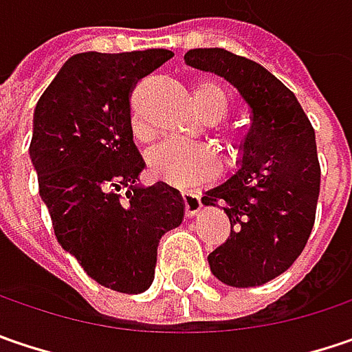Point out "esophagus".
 I'll use <instances>...</instances> for the list:
<instances>
[{"instance_id": "esophagus-1", "label": "esophagus", "mask_w": 352, "mask_h": 352, "mask_svg": "<svg viewBox=\"0 0 352 352\" xmlns=\"http://www.w3.org/2000/svg\"><path fill=\"white\" fill-rule=\"evenodd\" d=\"M183 205H185V215L187 217H193L201 211V197L197 191H183Z\"/></svg>"}]
</instances>
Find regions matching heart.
Returning <instances> with one entry per match:
<instances>
[{
  "label": "heart",
  "mask_w": 352,
  "mask_h": 352,
  "mask_svg": "<svg viewBox=\"0 0 352 352\" xmlns=\"http://www.w3.org/2000/svg\"><path fill=\"white\" fill-rule=\"evenodd\" d=\"M193 103L195 109L207 121H221L229 111V94L223 85L215 81H199L193 87ZM135 135L145 137L141 125H135ZM219 141L229 159H237L245 147V135L235 129H219ZM217 155L199 143H183V141H167L147 153V171L171 187H193L217 171Z\"/></svg>",
  "instance_id": "b5f03b06"
}]
</instances>
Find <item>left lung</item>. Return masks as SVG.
<instances>
[{"instance_id":"1","label":"left lung","mask_w":352,"mask_h":352,"mask_svg":"<svg viewBox=\"0 0 352 352\" xmlns=\"http://www.w3.org/2000/svg\"><path fill=\"white\" fill-rule=\"evenodd\" d=\"M185 61L237 87L251 109L243 165L203 195L223 207L231 233L209 253L213 275L231 287H258L285 273L311 237L320 189L315 129L295 94L257 61L209 47Z\"/></svg>"}]
</instances>
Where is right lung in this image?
Segmentation results:
<instances>
[{
    "label": "right lung",
    "mask_w": 352,
    "mask_h": 352,
    "mask_svg": "<svg viewBox=\"0 0 352 352\" xmlns=\"http://www.w3.org/2000/svg\"><path fill=\"white\" fill-rule=\"evenodd\" d=\"M171 57L169 50L73 55L35 107L30 153L55 237L91 279L127 295L151 287L159 239L183 221L177 189L133 185L145 163L129 99Z\"/></svg>",
    "instance_id": "obj_1"
}]
</instances>
